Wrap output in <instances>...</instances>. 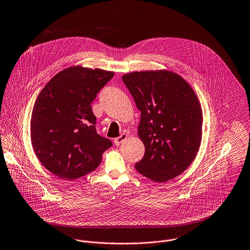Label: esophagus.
Wrapping results in <instances>:
<instances>
[{"instance_id": "1", "label": "esophagus", "mask_w": 250, "mask_h": 250, "mask_svg": "<svg viewBox=\"0 0 250 250\" xmlns=\"http://www.w3.org/2000/svg\"><path fill=\"white\" fill-rule=\"evenodd\" d=\"M126 138H127V134H126V133H123L120 137H118V138L115 139V144H116L117 146H119V145H120L121 143H123Z\"/></svg>"}]
</instances>
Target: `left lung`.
I'll return each mask as SVG.
<instances>
[{
    "label": "left lung",
    "instance_id": "obj_1",
    "mask_svg": "<svg viewBox=\"0 0 250 250\" xmlns=\"http://www.w3.org/2000/svg\"><path fill=\"white\" fill-rule=\"evenodd\" d=\"M122 79L141 112L137 134L145 154L136 170L159 183L180 175L202 142L203 110L196 92L184 78L166 69L131 72Z\"/></svg>",
    "mask_w": 250,
    "mask_h": 250
}]
</instances>
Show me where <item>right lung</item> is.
Wrapping results in <instances>:
<instances>
[{"mask_svg":"<svg viewBox=\"0 0 250 250\" xmlns=\"http://www.w3.org/2000/svg\"><path fill=\"white\" fill-rule=\"evenodd\" d=\"M115 73L82 65L52 77L36 99L31 142L42 165L54 175L75 180L96 169L113 144L96 133L91 102Z\"/></svg>","mask_w":250,"mask_h":250,"instance_id":"obj_1","label":"right lung"}]
</instances>
